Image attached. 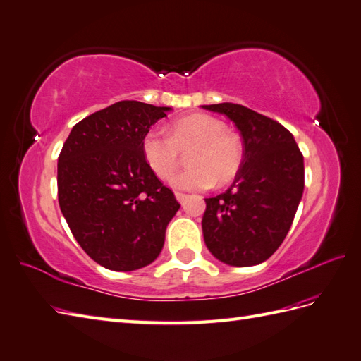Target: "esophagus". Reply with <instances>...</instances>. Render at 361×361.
<instances>
[{"label":"esophagus","mask_w":361,"mask_h":361,"mask_svg":"<svg viewBox=\"0 0 361 361\" xmlns=\"http://www.w3.org/2000/svg\"><path fill=\"white\" fill-rule=\"evenodd\" d=\"M176 199H178V202L182 204V203H185V200L188 199V194H185V192H176Z\"/></svg>","instance_id":"1"}]
</instances>
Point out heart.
Listing matches in <instances>:
<instances>
[{
	"mask_svg": "<svg viewBox=\"0 0 361 361\" xmlns=\"http://www.w3.org/2000/svg\"><path fill=\"white\" fill-rule=\"evenodd\" d=\"M188 164L171 179L178 190H207L214 183L229 182L240 170L243 147L226 132V126L209 115H191L174 121L171 135L150 129L142 138V152L152 170L162 179L176 171L180 150H190Z\"/></svg>",
	"mask_w": 361,
	"mask_h": 361,
	"instance_id": "obj_1",
	"label": "heart"
}]
</instances>
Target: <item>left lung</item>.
Wrapping results in <instances>:
<instances>
[{
    "mask_svg": "<svg viewBox=\"0 0 361 361\" xmlns=\"http://www.w3.org/2000/svg\"><path fill=\"white\" fill-rule=\"evenodd\" d=\"M202 108L226 115L245 145L231 188L204 199V245L225 264H261L276 252L293 223L304 194V157L293 135L269 116L233 103Z\"/></svg>",
    "mask_w": 361,
    "mask_h": 361,
    "instance_id": "obj_1",
    "label": "left lung"
}]
</instances>
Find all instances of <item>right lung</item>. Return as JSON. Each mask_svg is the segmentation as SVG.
<instances>
[{
	"label": "right lung",
	"instance_id": "1",
	"mask_svg": "<svg viewBox=\"0 0 361 361\" xmlns=\"http://www.w3.org/2000/svg\"><path fill=\"white\" fill-rule=\"evenodd\" d=\"M171 108L124 100L77 123L57 161V196L82 249L130 271L159 257L180 204L153 173L142 138Z\"/></svg>",
	"mask_w": 361,
	"mask_h": 361
}]
</instances>
